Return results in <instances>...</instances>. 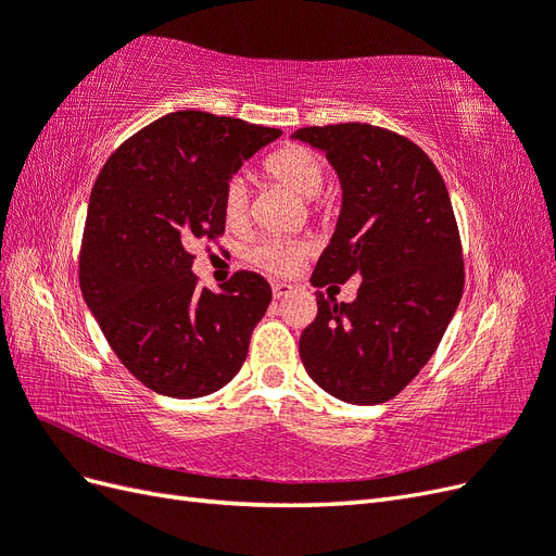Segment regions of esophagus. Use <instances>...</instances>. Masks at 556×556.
<instances>
[{"label": "esophagus", "mask_w": 556, "mask_h": 556, "mask_svg": "<svg viewBox=\"0 0 556 556\" xmlns=\"http://www.w3.org/2000/svg\"><path fill=\"white\" fill-rule=\"evenodd\" d=\"M271 290H274V299H285L288 294H292V285H288V282H274Z\"/></svg>", "instance_id": "obj_1"}]
</instances>
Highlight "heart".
<instances>
[{
  "label": "heart",
  "mask_w": 556,
  "mask_h": 556,
  "mask_svg": "<svg viewBox=\"0 0 556 556\" xmlns=\"http://www.w3.org/2000/svg\"><path fill=\"white\" fill-rule=\"evenodd\" d=\"M264 174L301 199H317L325 190V164L306 146H285L264 160ZM223 215L229 229L248 220V188L243 178H231L223 194ZM306 243L290 239H264L248 248L245 257L268 274H292L306 257Z\"/></svg>",
  "instance_id": "1"
}]
</instances>
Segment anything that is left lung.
Here are the masks:
<instances>
[{"instance_id":"obj_1","label":"left lung","mask_w":556,"mask_h":556,"mask_svg":"<svg viewBox=\"0 0 556 556\" xmlns=\"http://www.w3.org/2000/svg\"><path fill=\"white\" fill-rule=\"evenodd\" d=\"M325 153L341 182L333 237L313 288L359 278L357 299L315 292L299 355L323 390L355 406L396 396L439 348L464 292L457 223L445 182L413 141L343 123L292 134Z\"/></svg>"}]
</instances>
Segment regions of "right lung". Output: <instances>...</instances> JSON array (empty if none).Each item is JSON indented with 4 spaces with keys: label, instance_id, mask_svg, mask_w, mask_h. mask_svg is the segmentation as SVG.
I'll return each instance as SVG.
<instances>
[{
    "label": "right lung",
    "instance_id": "obj_1",
    "mask_svg": "<svg viewBox=\"0 0 556 556\" xmlns=\"http://www.w3.org/2000/svg\"><path fill=\"white\" fill-rule=\"evenodd\" d=\"M280 129L176 111L125 141L90 194L80 292L127 371L172 399H199L241 371L271 285L239 271L199 290L188 248L225 231L223 194Z\"/></svg>",
    "mask_w": 556,
    "mask_h": 556
}]
</instances>
